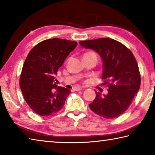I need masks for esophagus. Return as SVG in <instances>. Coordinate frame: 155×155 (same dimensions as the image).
Here are the masks:
<instances>
[{
	"label": "esophagus",
	"instance_id": "obj_1",
	"mask_svg": "<svg viewBox=\"0 0 155 155\" xmlns=\"http://www.w3.org/2000/svg\"><path fill=\"white\" fill-rule=\"evenodd\" d=\"M83 89L81 87H74L73 88V90L74 91H80V90H82Z\"/></svg>",
	"mask_w": 155,
	"mask_h": 155
}]
</instances>
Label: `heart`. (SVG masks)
<instances>
[{"mask_svg":"<svg viewBox=\"0 0 155 155\" xmlns=\"http://www.w3.org/2000/svg\"><path fill=\"white\" fill-rule=\"evenodd\" d=\"M94 54L93 52H87V53H85V54Z\"/></svg>","mask_w":155,"mask_h":155,"instance_id":"b5f03b06","label":"heart"}]
</instances>
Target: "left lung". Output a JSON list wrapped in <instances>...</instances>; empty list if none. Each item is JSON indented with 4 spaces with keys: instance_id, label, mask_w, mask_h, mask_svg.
I'll use <instances>...</instances> for the list:
<instances>
[{
    "instance_id": "8db88e82",
    "label": "left lung",
    "mask_w": 155,
    "mask_h": 155,
    "mask_svg": "<svg viewBox=\"0 0 155 155\" xmlns=\"http://www.w3.org/2000/svg\"><path fill=\"white\" fill-rule=\"evenodd\" d=\"M86 49L98 53L103 61L102 79L108 92L96 96L90 104L91 110L107 119L118 117L126 111L140 88L141 77L137 63L129 49L110 38L79 41Z\"/></svg>"
}]
</instances>
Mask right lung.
<instances>
[{
	"label": "right lung",
	"mask_w": 155,
	"mask_h": 155,
	"mask_svg": "<svg viewBox=\"0 0 155 155\" xmlns=\"http://www.w3.org/2000/svg\"><path fill=\"white\" fill-rule=\"evenodd\" d=\"M77 46L74 41L52 38L37 44L28 53L20 86L28 105L41 116L60 111L71 93L70 89L57 86L55 75Z\"/></svg>",
	"instance_id": "add662e5"
}]
</instances>
